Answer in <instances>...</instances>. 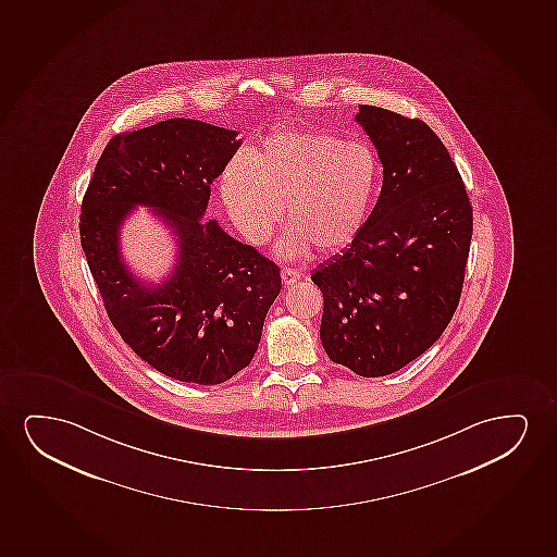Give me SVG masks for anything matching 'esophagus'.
<instances>
[{"label": "esophagus", "mask_w": 557, "mask_h": 557, "mask_svg": "<svg viewBox=\"0 0 557 557\" xmlns=\"http://www.w3.org/2000/svg\"><path fill=\"white\" fill-rule=\"evenodd\" d=\"M282 280L283 283H285V287H289V285H295V283L300 282V272H298V270H295V268H283Z\"/></svg>", "instance_id": "34e87169"}]
</instances>
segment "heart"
Masks as SVG:
<instances>
[{"mask_svg":"<svg viewBox=\"0 0 557 557\" xmlns=\"http://www.w3.org/2000/svg\"><path fill=\"white\" fill-rule=\"evenodd\" d=\"M380 162L369 145L318 131H282L262 139L253 159L224 168L226 210L251 244H262L280 219L290 226L283 253L318 247L339 253L354 244L376 196Z\"/></svg>","mask_w":557,"mask_h":557,"instance_id":"heart-1","label":"heart"}]
</instances>
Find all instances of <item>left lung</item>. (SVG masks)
Returning a JSON list of instances; mask_svg holds the SVG:
<instances>
[{"mask_svg":"<svg viewBox=\"0 0 557 557\" xmlns=\"http://www.w3.org/2000/svg\"><path fill=\"white\" fill-rule=\"evenodd\" d=\"M383 185L361 234L311 275L331 361L387 376L425 354L456 313L472 208L448 149L423 121L359 106Z\"/></svg>","mask_w":557,"mask_h":557,"instance_id":"obj_1","label":"left lung"}]
</instances>
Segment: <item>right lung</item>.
<instances>
[{
    "label": "right lung",
    "mask_w": 557,
    "mask_h": 557,
    "mask_svg": "<svg viewBox=\"0 0 557 557\" xmlns=\"http://www.w3.org/2000/svg\"><path fill=\"white\" fill-rule=\"evenodd\" d=\"M238 132L168 119L109 141L81 206V246L109 319L152 369L180 382L218 385L253 361L280 268L202 223L210 185L238 151ZM151 207L178 239L166 283H139L123 264L120 226Z\"/></svg>",
    "instance_id": "1"
}]
</instances>
